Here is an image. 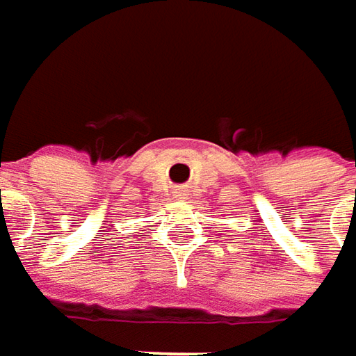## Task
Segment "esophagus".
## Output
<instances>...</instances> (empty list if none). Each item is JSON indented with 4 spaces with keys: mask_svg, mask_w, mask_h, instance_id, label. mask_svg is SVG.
Returning <instances> with one entry per match:
<instances>
[{
    "mask_svg": "<svg viewBox=\"0 0 356 356\" xmlns=\"http://www.w3.org/2000/svg\"><path fill=\"white\" fill-rule=\"evenodd\" d=\"M174 198L176 200H186L188 198V188L186 186H178V188H174Z\"/></svg>",
    "mask_w": 356,
    "mask_h": 356,
    "instance_id": "1",
    "label": "esophagus"
}]
</instances>
